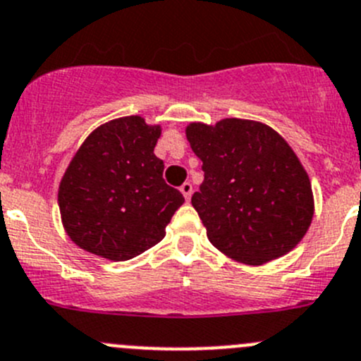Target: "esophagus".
I'll return each instance as SVG.
<instances>
[{"label":"esophagus","instance_id":"obj_1","mask_svg":"<svg viewBox=\"0 0 361 361\" xmlns=\"http://www.w3.org/2000/svg\"><path fill=\"white\" fill-rule=\"evenodd\" d=\"M180 190H181V194L185 195V199H187V201H190L192 192H194V187H192L190 181H185V183L180 187Z\"/></svg>","mask_w":361,"mask_h":361}]
</instances>
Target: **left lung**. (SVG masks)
Listing matches in <instances>:
<instances>
[{
    "label": "left lung",
    "instance_id": "8db88e82",
    "mask_svg": "<svg viewBox=\"0 0 361 361\" xmlns=\"http://www.w3.org/2000/svg\"><path fill=\"white\" fill-rule=\"evenodd\" d=\"M190 148L204 181L192 206L208 240L245 264L288 254L305 236L314 215L310 180L288 142L266 125L229 118L190 123Z\"/></svg>",
    "mask_w": 361,
    "mask_h": 361
}]
</instances>
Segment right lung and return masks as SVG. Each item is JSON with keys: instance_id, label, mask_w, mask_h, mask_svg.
<instances>
[{"instance_id": "obj_1", "label": "right lung", "mask_w": 361, "mask_h": 361, "mask_svg": "<svg viewBox=\"0 0 361 361\" xmlns=\"http://www.w3.org/2000/svg\"><path fill=\"white\" fill-rule=\"evenodd\" d=\"M159 137L160 127H149L141 116L113 120L87 135L58 192L73 243L127 261L166 236L185 197L164 181V162L153 153Z\"/></svg>"}]
</instances>
